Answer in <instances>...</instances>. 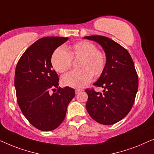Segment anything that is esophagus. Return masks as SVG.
<instances>
[{"instance_id": "1", "label": "esophagus", "mask_w": 154, "mask_h": 154, "mask_svg": "<svg viewBox=\"0 0 154 154\" xmlns=\"http://www.w3.org/2000/svg\"><path fill=\"white\" fill-rule=\"evenodd\" d=\"M82 91H83V90H82V89H76V90H75V94H79V92Z\"/></svg>"}]
</instances>
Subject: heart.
<instances>
[{
	"instance_id": "1",
	"label": "heart",
	"mask_w": 154,
	"mask_h": 154,
	"mask_svg": "<svg viewBox=\"0 0 154 154\" xmlns=\"http://www.w3.org/2000/svg\"><path fill=\"white\" fill-rule=\"evenodd\" d=\"M66 50L61 47H58L51 57V66L56 72L60 73L71 68L72 60L79 59L77 64L79 70L71 71L61 77L64 86L75 88L84 87L90 83L93 76L98 77L103 73L107 57L105 53L97 49L93 42L80 41Z\"/></svg>"
}]
</instances>
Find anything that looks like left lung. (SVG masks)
<instances>
[{"label":"left lung","mask_w":154,"mask_h":154,"mask_svg":"<svg viewBox=\"0 0 154 154\" xmlns=\"http://www.w3.org/2000/svg\"><path fill=\"white\" fill-rule=\"evenodd\" d=\"M101 45L107 57L105 68L94 84L104 88L103 93L86 88V109L93 119L103 125H112L131 111L138 89V76L133 60L124 47L101 35L84 37Z\"/></svg>","instance_id":"8db88e82"}]
</instances>
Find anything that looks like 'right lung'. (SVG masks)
Masks as SVG:
<instances>
[{
    "mask_svg": "<svg viewBox=\"0 0 154 154\" xmlns=\"http://www.w3.org/2000/svg\"><path fill=\"white\" fill-rule=\"evenodd\" d=\"M68 40L63 37L39 39L17 63L14 76L17 103L30 123L40 131H50L59 126L75 96L73 88L58 87L59 79L51 63L54 51ZM56 88V93L49 94V90Z\"/></svg>",
    "mask_w": 154,
    "mask_h": 154,
    "instance_id": "add662e5",
    "label": "right lung"
}]
</instances>
